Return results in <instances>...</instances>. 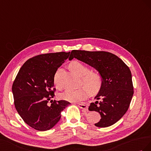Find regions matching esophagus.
Wrapping results in <instances>:
<instances>
[{"instance_id": "obj_1", "label": "esophagus", "mask_w": 151, "mask_h": 151, "mask_svg": "<svg viewBox=\"0 0 151 151\" xmlns=\"http://www.w3.org/2000/svg\"><path fill=\"white\" fill-rule=\"evenodd\" d=\"M78 106L80 107V108L82 109L83 111H87L88 110V107L87 105L83 104H78Z\"/></svg>"}]
</instances>
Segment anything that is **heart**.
I'll list each match as a JSON object with an SVG mask.
<instances>
[{
  "mask_svg": "<svg viewBox=\"0 0 151 151\" xmlns=\"http://www.w3.org/2000/svg\"><path fill=\"white\" fill-rule=\"evenodd\" d=\"M71 70L77 75L82 77L85 88L72 90L67 89L59 95L60 98L73 102H81L87 99L88 92L94 95L100 91L103 85V77L99 72H90V69L82 63L74 61L70 64ZM60 70L55 72L54 76V83L58 88L61 89L62 85L59 81Z\"/></svg>",
  "mask_w": 151,
  "mask_h": 151,
  "instance_id": "heart-1",
  "label": "heart"
}]
</instances>
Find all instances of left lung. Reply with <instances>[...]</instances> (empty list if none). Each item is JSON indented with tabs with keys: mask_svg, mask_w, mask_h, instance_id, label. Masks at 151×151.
<instances>
[{
	"mask_svg": "<svg viewBox=\"0 0 151 151\" xmlns=\"http://www.w3.org/2000/svg\"><path fill=\"white\" fill-rule=\"evenodd\" d=\"M73 58L88 64L102 75V87L95 96L96 101L90 104L88 110L99 112L101 115L100 121L95 123L96 127L113 125L126 113L133 97L130 69L116 55L104 51L73 50L69 60Z\"/></svg>",
	"mask_w": 151,
	"mask_h": 151,
	"instance_id": "obj_1",
	"label": "left lung"
}]
</instances>
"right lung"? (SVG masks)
I'll return each instance as SVG.
<instances>
[{"label":"right lung","instance_id":"add662e5","mask_svg":"<svg viewBox=\"0 0 151 151\" xmlns=\"http://www.w3.org/2000/svg\"><path fill=\"white\" fill-rule=\"evenodd\" d=\"M69 52L37 55L21 66L12 84L14 106L23 121L38 131L53 128L61 119V112L70 104L66 101H48L54 96V76L66 60Z\"/></svg>","mask_w":151,"mask_h":151}]
</instances>
